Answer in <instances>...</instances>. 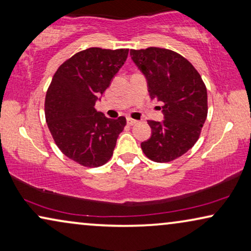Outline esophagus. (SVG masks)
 <instances>
[{
  "mask_svg": "<svg viewBox=\"0 0 251 251\" xmlns=\"http://www.w3.org/2000/svg\"><path fill=\"white\" fill-rule=\"evenodd\" d=\"M137 123V121H135V119H133V118H129V117H127V124L128 125H135Z\"/></svg>",
  "mask_w": 251,
  "mask_h": 251,
  "instance_id": "esophagus-1",
  "label": "esophagus"
}]
</instances>
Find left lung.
I'll use <instances>...</instances> for the list:
<instances>
[{
	"mask_svg": "<svg viewBox=\"0 0 251 251\" xmlns=\"http://www.w3.org/2000/svg\"><path fill=\"white\" fill-rule=\"evenodd\" d=\"M130 58L147 79L151 99L161 102L164 121H149L151 137L141 143L156 162H168L191 149L207 118V90L195 67L167 49L130 50Z\"/></svg>",
	"mask_w": 251,
	"mask_h": 251,
	"instance_id": "8db88e82",
	"label": "left lung"
}]
</instances>
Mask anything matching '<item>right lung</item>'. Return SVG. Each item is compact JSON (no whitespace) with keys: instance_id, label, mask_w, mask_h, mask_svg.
I'll return each mask as SVG.
<instances>
[{"instance_id":"obj_1","label":"right lung","mask_w":251,"mask_h":251,"mask_svg":"<svg viewBox=\"0 0 251 251\" xmlns=\"http://www.w3.org/2000/svg\"><path fill=\"white\" fill-rule=\"evenodd\" d=\"M128 49L90 48L56 70L45 97V118L61 152L85 167L104 165L112 156L126 118H107L94 108L124 65Z\"/></svg>"}]
</instances>
